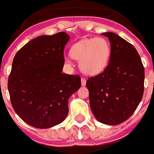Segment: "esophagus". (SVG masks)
<instances>
[{
	"label": "esophagus",
	"instance_id": "1",
	"mask_svg": "<svg viewBox=\"0 0 154 154\" xmlns=\"http://www.w3.org/2000/svg\"><path fill=\"white\" fill-rule=\"evenodd\" d=\"M81 82H82V86H85L86 83H87V80H86V78H84V77H82V78L81 79Z\"/></svg>",
	"mask_w": 154,
	"mask_h": 154
}]
</instances>
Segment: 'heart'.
Returning <instances> with one entry per match:
<instances>
[{
  "mask_svg": "<svg viewBox=\"0 0 154 154\" xmlns=\"http://www.w3.org/2000/svg\"><path fill=\"white\" fill-rule=\"evenodd\" d=\"M111 48L104 38H89L74 44L70 50L71 57L80 62V68L87 75H97L105 70L109 63ZM69 64V60L65 59Z\"/></svg>",
  "mask_w": 154,
  "mask_h": 154,
  "instance_id": "obj_1",
  "label": "heart"
}]
</instances>
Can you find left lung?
Returning <instances> with one entry per match:
<instances>
[{
    "instance_id": "left-lung-1",
    "label": "left lung",
    "mask_w": 154,
    "mask_h": 154,
    "mask_svg": "<svg viewBox=\"0 0 154 154\" xmlns=\"http://www.w3.org/2000/svg\"><path fill=\"white\" fill-rule=\"evenodd\" d=\"M109 38L110 62L106 69L87 81L92 113L100 122L116 125L129 119L142 100L144 67L136 48L115 33Z\"/></svg>"
}]
</instances>
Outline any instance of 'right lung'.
<instances>
[{
	"instance_id": "obj_1",
	"label": "right lung",
	"mask_w": 154,
	"mask_h": 154,
	"mask_svg": "<svg viewBox=\"0 0 154 154\" xmlns=\"http://www.w3.org/2000/svg\"><path fill=\"white\" fill-rule=\"evenodd\" d=\"M69 35L59 32L32 39L16 53L8 78L12 107L25 123L48 129L63 121L68 99L80 88L78 75L63 73Z\"/></svg>"
}]
</instances>
